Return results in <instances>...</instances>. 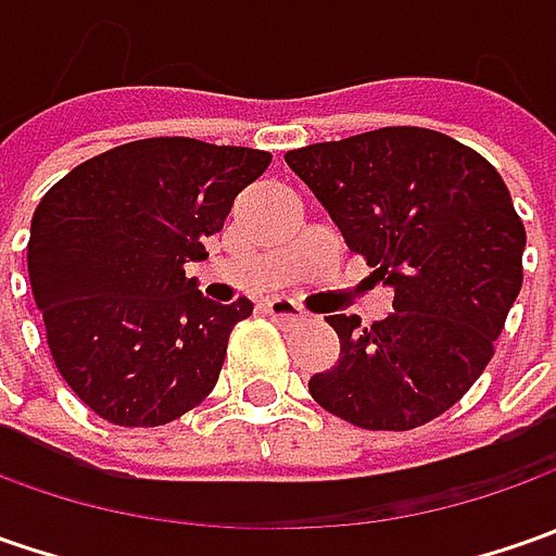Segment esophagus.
Returning <instances> with one entry per match:
<instances>
[{
    "label": "esophagus",
    "instance_id": "1",
    "mask_svg": "<svg viewBox=\"0 0 556 556\" xmlns=\"http://www.w3.org/2000/svg\"><path fill=\"white\" fill-rule=\"evenodd\" d=\"M263 309L266 315H271L275 321H296V318H303V309L296 306V303H290L285 296H271L263 303Z\"/></svg>",
    "mask_w": 556,
    "mask_h": 556
}]
</instances>
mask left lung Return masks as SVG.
Returning a JSON list of instances; mask_svg holds the SVG:
<instances>
[{
  "label": "left lung",
  "mask_w": 556,
  "mask_h": 556,
  "mask_svg": "<svg viewBox=\"0 0 556 556\" xmlns=\"http://www.w3.org/2000/svg\"><path fill=\"white\" fill-rule=\"evenodd\" d=\"M285 161L395 293L371 328L328 315L340 358L312 374V399L365 430H415L448 412L495 355L523 285L526 228L498 169L420 126L306 144Z\"/></svg>",
  "instance_id": "1"
}]
</instances>
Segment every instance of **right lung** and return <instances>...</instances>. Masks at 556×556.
<instances>
[{
	"instance_id": "obj_1",
	"label": "right lung",
	"mask_w": 556,
	"mask_h": 556,
	"mask_svg": "<svg viewBox=\"0 0 556 556\" xmlns=\"http://www.w3.org/2000/svg\"><path fill=\"white\" fill-rule=\"evenodd\" d=\"M268 163L253 148L141 139L79 163L39 201L33 300L61 377L108 424L161 427L216 387L253 303L206 300L185 263H201L203 238Z\"/></svg>"
}]
</instances>
